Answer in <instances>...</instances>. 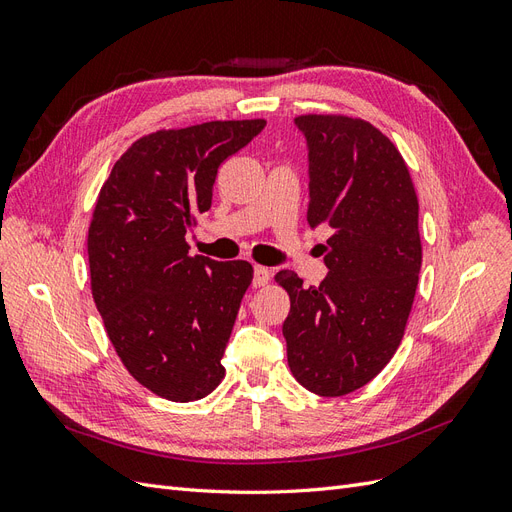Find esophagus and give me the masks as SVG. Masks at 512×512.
<instances>
[{"label": "esophagus", "mask_w": 512, "mask_h": 512, "mask_svg": "<svg viewBox=\"0 0 512 512\" xmlns=\"http://www.w3.org/2000/svg\"><path fill=\"white\" fill-rule=\"evenodd\" d=\"M271 280V271L262 265H254V286H265Z\"/></svg>", "instance_id": "obj_1"}]
</instances>
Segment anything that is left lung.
Instances as JSON below:
<instances>
[{
  "mask_svg": "<svg viewBox=\"0 0 512 512\" xmlns=\"http://www.w3.org/2000/svg\"><path fill=\"white\" fill-rule=\"evenodd\" d=\"M294 126L307 143V222L333 235L320 286L275 275L290 294L282 333L297 382L342 397L374 380L404 337L423 260L418 200L401 153L371 123L301 115Z\"/></svg>",
  "mask_w": 512,
  "mask_h": 512,
  "instance_id": "obj_1",
  "label": "left lung"
}]
</instances>
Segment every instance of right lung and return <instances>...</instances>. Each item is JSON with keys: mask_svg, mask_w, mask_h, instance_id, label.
<instances>
[{"mask_svg": "<svg viewBox=\"0 0 512 512\" xmlns=\"http://www.w3.org/2000/svg\"><path fill=\"white\" fill-rule=\"evenodd\" d=\"M265 119L207 121L147 134L104 181L87 254L91 294L121 363L168 401L209 395L254 269L190 256L185 235L211 207L220 164Z\"/></svg>", "mask_w": 512, "mask_h": 512, "instance_id": "obj_1", "label": "right lung"}]
</instances>
